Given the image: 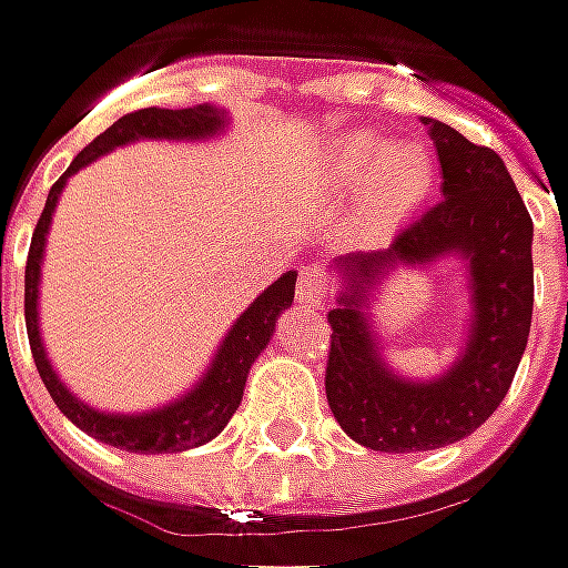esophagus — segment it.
I'll use <instances>...</instances> for the list:
<instances>
[{
	"instance_id": "esophagus-1",
	"label": "esophagus",
	"mask_w": 568,
	"mask_h": 568,
	"mask_svg": "<svg viewBox=\"0 0 568 568\" xmlns=\"http://www.w3.org/2000/svg\"><path fill=\"white\" fill-rule=\"evenodd\" d=\"M327 288H331V273H327V266H321V263H308V266H302L295 295H298V302H302L305 308H317V305H324Z\"/></svg>"
}]
</instances>
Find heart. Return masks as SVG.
<instances>
[{
    "label": "heart",
    "instance_id": "heart-1",
    "mask_svg": "<svg viewBox=\"0 0 568 568\" xmlns=\"http://www.w3.org/2000/svg\"><path fill=\"white\" fill-rule=\"evenodd\" d=\"M368 171H372V190H368V206L362 215L368 229L390 225L394 219L413 210L429 190V155L416 142H397L382 152V142L375 136L368 133L353 136L343 145L339 178L346 184H356Z\"/></svg>",
    "mask_w": 568,
    "mask_h": 568
}]
</instances>
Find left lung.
Listing matches in <instances>:
<instances>
[{
	"label": "left lung",
	"instance_id": "obj_1",
	"mask_svg": "<svg viewBox=\"0 0 568 568\" xmlns=\"http://www.w3.org/2000/svg\"><path fill=\"white\" fill-rule=\"evenodd\" d=\"M423 123L442 161V196L409 219L387 251L339 260L349 285L327 311V404L349 438L390 455L432 452L480 429L511 387L534 311V225L506 164L448 123ZM442 253L471 260V339L448 376L400 383L377 356L361 305L384 265L428 262Z\"/></svg>",
	"mask_w": 568,
	"mask_h": 568
}]
</instances>
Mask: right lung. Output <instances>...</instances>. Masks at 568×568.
I'll return each mask as SVG.
<instances>
[{
    "label": "right lung",
    "mask_w": 568,
    "mask_h": 568,
    "mask_svg": "<svg viewBox=\"0 0 568 568\" xmlns=\"http://www.w3.org/2000/svg\"><path fill=\"white\" fill-rule=\"evenodd\" d=\"M225 123L222 111H215L210 104H196V108H181V111H164V108H142V111L120 116L113 126H108L98 139H91L85 149L75 155V161L65 168L57 184L50 186L47 206L40 212L38 229L31 237V251H28V266H24V321H28V343L34 353L40 378L47 384L53 404L62 409V416H69L75 426L88 435H94L98 442H108L113 448L123 452H142V455H161V452H186L196 448L203 442L215 438L219 432L229 426V419L235 416L237 404L244 397V382L247 372L260 356V349L270 343V336L276 331V317L280 311L292 305L295 298V273L288 270L276 283L270 285L251 308L237 317L232 333L222 339L219 356L212 358V368L206 378L196 384L186 397H181L171 407L155 409V413H142V416H108L98 409L85 407L82 400H75L62 382L53 375L50 362L43 356V343L38 331V283H40V257H43V241L50 229V215L57 206L62 184L69 174H75L79 168H85L88 161L111 152L113 145L133 142V139H200L215 133Z\"/></svg>",
    "instance_id": "right-lung-1"
}]
</instances>
